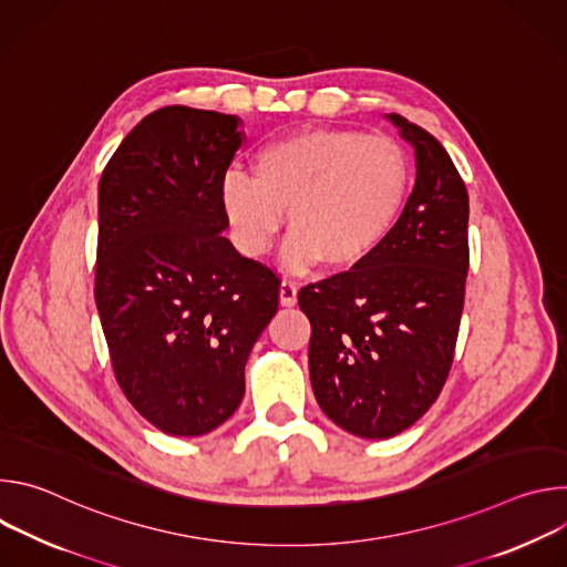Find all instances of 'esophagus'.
<instances>
[{"label": "esophagus", "instance_id": "34e87169", "mask_svg": "<svg viewBox=\"0 0 567 567\" xmlns=\"http://www.w3.org/2000/svg\"><path fill=\"white\" fill-rule=\"evenodd\" d=\"M296 298H298L296 285H293L291 280H282V282H280V305H282V307H293V305H296Z\"/></svg>", "mask_w": 567, "mask_h": 567}]
</instances>
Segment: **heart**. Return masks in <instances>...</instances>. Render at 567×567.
Returning <instances> with one entry per match:
<instances>
[{
  "mask_svg": "<svg viewBox=\"0 0 567 567\" xmlns=\"http://www.w3.org/2000/svg\"><path fill=\"white\" fill-rule=\"evenodd\" d=\"M254 175H226L221 210L239 249L262 256L282 228V262L332 271L365 262L392 233L411 188V161L394 138L348 127H313L265 145Z\"/></svg>",
  "mask_w": 567,
  "mask_h": 567,
  "instance_id": "obj_1",
  "label": "heart"
}]
</instances>
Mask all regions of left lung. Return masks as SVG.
Returning <instances> with one entry per match:
<instances>
[{
  "label": "left lung",
  "mask_w": 567,
  "mask_h": 567,
  "mask_svg": "<svg viewBox=\"0 0 567 567\" xmlns=\"http://www.w3.org/2000/svg\"><path fill=\"white\" fill-rule=\"evenodd\" d=\"M385 118L415 150V188L365 262L298 293L318 406L363 440L399 435L433 406L453 363L468 271V195L449 152L403 116Z\"/></svg>",
  "instance_id": "obj_1"
}]
</instances>
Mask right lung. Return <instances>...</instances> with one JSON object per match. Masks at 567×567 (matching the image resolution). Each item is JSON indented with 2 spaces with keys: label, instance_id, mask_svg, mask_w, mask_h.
<instances>
[{
  "label": "right lung",
  "instance_id": "1",
  "mask_svg": "<svg viewBox=\"0 0 567 567\" xmlns=\"http://www.w3.org/2000/svg\"><path fill=\"white\" fill-rule=\"evenodd\" d=\"M230 114L171 105L118 145L99 184L96 307L116 381L158 431L197 437L245 396L278 276L221 235L219 188L245 143Z\"/></svg>",
  "mask_w": 567,
  "mask_h": 567
}]
</instances>
